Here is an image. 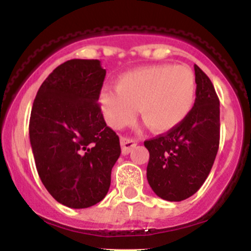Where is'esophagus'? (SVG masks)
I'll list each match as a JSON object with an SVG mask.
<instances>
[{
	"label": "esophagus",
	"mask_w": 251,
	"mask_h": 251,
	"mask_svg": "<svg viewBox=\"0 0 251 251\" xmlns=\"http://www.w3.org/2000/svg\"><path fill=\"white\" fill-rule=\"evenodd\" d=\"M121 146H122V153H123V154H128V153L132 151V148L136 147L137 143L133 141V139L121 138Z\"/></svg>",
	"instance_id": "1"
}]
</instances>
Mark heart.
<instances>
[{"label":"heart","mask_w":251,"mask_h":251,"mask_svg":"<svg viewBox=\"0 0 251 251\" xmlns=\"http://www.w3.org/2000/svg\"><path fill=\"white\" fill-rule=\"evenodd\" d=\"M196 88V76L188 66L151 65L122 74L117 89H103L98 101L106 124L114 129L130 123L138 108L153 132L167 133L191 113Z\"/></svg>","instance_id":"b5f03b06"}]
</instances>
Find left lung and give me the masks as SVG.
Masks as SVG:
<instances>
[{
    "label": "left lung",
    "mask_w": 251,
    "mask_h": 251,
    "mask_svg": "<svg viewBox=\"0 0 251 251\" xmlns=\"http://www.w3.org/2000/svg\"><path fill=\"white\" fill-rule=\"evenodd\" d=\"M196 100L178 127L145 142L150 152L147 179L167 201H182L207 178L220 142V101L207 75L195 65Z\"/></svg>",
    "instance_id": "1"
}]
</instances>
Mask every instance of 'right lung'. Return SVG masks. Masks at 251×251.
Segmentation results:
<instances>
[{"mask_svg":"<svg viewBox=\"0 0 251 251\" xmlns=\"http://www.w3.org/2000/svg\"><path fill=\"white\" fill-rule=\"evenodd\" d=\"M104 77L99 60L65 61L41 84L31 109L37 174L49 194L68 207L100 202L121 156L119 137L97 103Z\"/></svg>","mask_w":251,"mask_h":251,"instance_id":"add662e5","label":"right lung"}]
</instances>
